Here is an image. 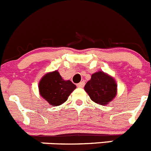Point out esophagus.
I'll use <instances>...</instances> for the list:
<instances>
[{
  "instance_id": "obj_1",
  "label": "esophagus",
  "mask_w": 151,
  "mask_h": 151,
  "mask_svg": "<svg viewBox=\"0 0 151 151\" xmlns=\"http://www.w3.org/2000/svg\"><path fill=\"white\" fill-rule=\"evenodd\" d=\"M85 85V82L84 81H81V82H80L79 83H77V87H79V88H82V87H83Z\"/></svg>"
}]
</instances>
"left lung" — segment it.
<instances>
[{
  "label": "left lung",
  "instance_id": "8db88e82",
  "mask_svg": "<svg viewBox=\"0 0 151 151\" xmlns=\"http://www.w3.org/2000/svg\"><path fill=\"white\" fill-rule=\"evenodd\" d=\"M117 83L114 77L103 71L96 72L86 83L84 90L91 100L97 104L108 105L117 94Z\"/></svg>",
  "mask_w": 151,
  "mask_h": 151
}]
</instances>
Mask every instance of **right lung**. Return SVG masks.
Returning <instances> with one entry per match:
<instances>
[{
	"label": "right lung",
	"mask_w": 151,
	"mask_h": 151,
	"mask_svg": "<svg viewBox=\"0 0 151 151\" xmlns=\"http://www.w3.org/2000/svg\"><path fill=\"white\" fill-rule=\"evenodd\" d=\"M76 87L70 81L63 79L58 70L45 74L39 83V94L51 106H60L66 102Z\"/></svg>",
	"instance_id": "1"
}]
</instances>
